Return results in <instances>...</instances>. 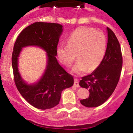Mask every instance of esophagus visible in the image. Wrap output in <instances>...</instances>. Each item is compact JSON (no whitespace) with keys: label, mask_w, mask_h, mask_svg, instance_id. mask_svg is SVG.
<instances>
[{"label":"esophagus","mask_w":133,"mask_h":133,"mask_svg":"<svg viewBox=\"0 0 133 133\" xmlns=\"http://www.w3.org/2000/svg\"><path fill=\"white\" fill-rule=\"evenodd\" d=\"M74 85L76 88H79L80 85H79V82L77 78H75V82H74Z\"/></svg>","instance_id":"34e87169"}]
</instances>
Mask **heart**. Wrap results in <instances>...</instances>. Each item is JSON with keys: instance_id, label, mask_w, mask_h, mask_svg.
Segmentation results:
<instances>
[{"instance_id": "heart-1", "label": "heart", "mask_w": 133, "mask_h": 133, "mask_svg": "<svg viewBox=\"0 0 133 133\" xmlns=\"http://www.w3.org/2000/svg\"><path fill=\"white\" fill-rule=\"evenodd\" d=\"M107 41L102 32L88 28L76 29L69 36L67 45L60 44L57 48L59 60L69 67L76 58L72 72L80 74L92 71L101 64L106 51Z\"/></svg>"}]
</instances>
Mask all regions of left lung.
<instances>
[{
  "label": "left lung",
  "instance_id": "1",
  "mask_svg": "<svg viewBox=\"0 0 133 133\" xmlns=\"http://www.w3.org/2000/svg\"><path fill=\"white\" fill-rule=\"evenodd\" d=\"M108 45L104 59L91 74L82 78L79 85L89 89V96L80 100L87 108H96L104 104L115 91L122 68L120 44L111 29L107 28Z\"/></svg>",
  "mask_w": 133,
  "mask_h": 133
}]
</instances>
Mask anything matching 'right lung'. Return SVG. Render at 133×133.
Wrapping results in <instances>:
<instances>
[{
    "label": "right lung",
    "instance_id": "add662e5",
    "mask_svg": "<svg viewBox=\"0 0 133 133\" xmlns=\"http://www.w3.org/2000/svg\"><path fill=\"white\" fill-rule=\"evenodd\" d=\"M63 29L59 24L35 22L22 31L13 47L11 60L16 86L29 104L39 109H48L58 105L62 91L74 84L73 76L65 71L56 58ZM28 46H39L46 53L45 71L41 78L33 84L27 83L18 70V57L22 48Z\"/></svg>",
    "mask_w": 133,
    "mask_h": 133
}]
</instances>
